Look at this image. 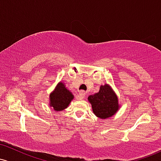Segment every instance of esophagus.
Instances as JSON below:
<instances>
[{"mask_svg": "<svg viewBox=\"0 0 161 161\" xmlns=\"http://www.w3.org/2000/svg\"><path fill=\"white\" fill-rule=\"evenodd\" d=\"M79 97H80V98L83 99L85 97H86V92H85V91H82H82H79Z\"/></svg>", "mask_w": 161, "mask_h": 161, "instance_id": "34e87169", "label": "esophagus"}]
</instances>
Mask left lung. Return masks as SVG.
Instances as JSON below:
<instances>
[{
  "label": "left lung",
  "mask_w": 161,
  "mask_h": 161,
  "mask_svg": "<svg viewBox=\"0 0 161 161\" xmlns=\"http://www.w3.org/2000/svg\"><path fill=\"white\" fill-rule=\"evenodd\" d=\"M88 99L92 104L93 113L101 119L114 116L119 108L117 96L108 84L101 86L99 92L88 96Z\"/></svg>",
  "instance_id": "1"
}]
</instances>
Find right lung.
I'll list each match as a JSON object with an SVG mask.
<instances>
[{
  "instance_id": "obj_1",
  "label": "right lung",
  "mask_w": 161,
  "mask_h": 161,
  "mask_svg": "<svg viewBox=\"0 0 161 161\" xmlns=\"http://www.w3.org/2000/svg\"><path fill=\"white\" fill-rule=\"evenodd\" d=\"M73 94L63 82H59L54 91L50 95V105L56 111H60L68 107L73 99Z\"/></svg>"
}]
</instances>
